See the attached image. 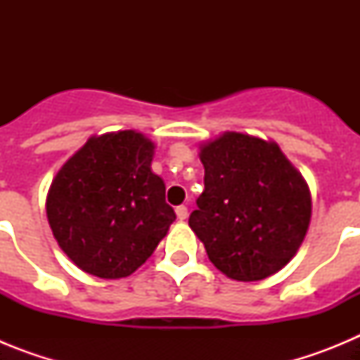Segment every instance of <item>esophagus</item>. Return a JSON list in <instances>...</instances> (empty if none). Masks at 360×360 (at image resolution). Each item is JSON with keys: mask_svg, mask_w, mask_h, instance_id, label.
I'll return each mask as SVG.
<instances>
[{"mask_svg": "<svg viewBox=\"0 0 360 360\" xmlns=\"http://www.w3.org/2000/svg\"><path fill=\"white\" fill-rule=\"evenodd\" d=\"M176 216H178V219H182V221L187 218V207H186V205H178Z\"/></svg>", "mask_w": 360, "mask_h": 360, "instance_id": "34e87169", "label": "esophagus"}]
</instances>
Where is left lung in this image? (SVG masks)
<instances>
[{"label": "left lung", "instance_id": "obj_1", "mask_svg": "<svg viewBox=\"0 0 360 360\" xmlns=\"http://www.w3.org/2000/svg\"><path fill=\"white\" fill-rule=\"evenodd\" d=\"M203 193L189 227L227 278L259 281L290 262L307 236L311 198L276 142L229 131L203 144Z\"/></svg>", "mask_w": 360, "mask_h": 360}]
</instances>
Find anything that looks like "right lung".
<instances>
[{"label":"right lung","mask_w":360,"mask_h":360,"mask_svg":"<svg viewBox=\"0 0 360 360\" xmlns=\"http://www.w3.org/2000/svg\"><path fill=\"white\" fill-rule=\"evenodd\" d=\"M155 146L142 133L91 136L53 178L46 216L59 247L103 279L133 274L176 219L151 171Z\"/></svg>","instance_id":"right-lung-1"}]
</instances>
